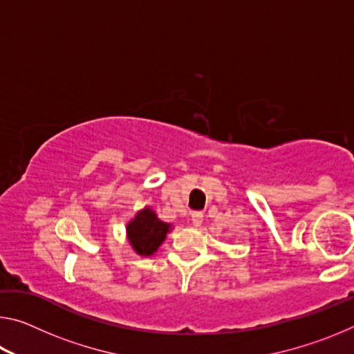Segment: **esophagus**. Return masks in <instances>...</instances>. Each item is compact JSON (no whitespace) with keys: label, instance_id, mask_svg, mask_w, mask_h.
Listing matches in <instances>:
<instances>
[{"label":"esophagus","instance_id":"esophagus-1","mask_svg":"<svg viewBox=\"0 0 354 354\" xmlns=\"http://www.w3.org/2000/svg\"><path fill=\"white\" fill-rule=\"evenodd\" d=\"M192 223H194V226H200L203 223V214L201 212L192 214Z\"/></svg>","mask_w":354,"mask_h":354}]
</instances>
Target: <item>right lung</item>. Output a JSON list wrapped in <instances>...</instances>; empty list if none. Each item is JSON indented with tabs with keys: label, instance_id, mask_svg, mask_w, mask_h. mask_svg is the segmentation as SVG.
<instances>
[{
	"label": "right lung",
	"instance_id": "obj_1",
	"mask_svg": "<svg viewBox=\"0 0 354 354\" xmlns=\"http://www.w3.org/2000/svg\"><path fill=\"white\" fill-rule=\"evenodd\" d=\"M169 223H164L156 217L151 209H143L128 223V239L137 254H153L169 232Z\"/></svg>",
	"mask_w": 354,
	"mask_h": 354
}]
</instances>
